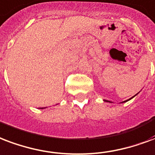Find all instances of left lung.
Wrapping results in <instances>:
<instances>
[{"label":"left lung","mask_w":155,"mask_h":155,"mask_svg":"<svg viewBox=\"0 0 155 155\" xmlns=\"http://www.w3.org/2000/svg\"><path fill=\"white\" fill-rule=\"evenodd\" d=\"M135 96H136V95H135ZM135 96H133V97H135ZM133 97H131V98H129V99H128V100H126V101H123V102H126V101H129V100H131V99L133 98ZM105 101H106V100H105ZM109 102H110V101H109Z\"/></svg>","instance_id":"obj_1"}]
</instances>
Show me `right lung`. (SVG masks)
Wrapping results in <instances>:
<instances>
[{"label": "right lung", "mask_w": 155, "mask_h": 155, "mask_svg": "<svg viewBox=\"0 0 155 155\" xmlns=\"http://www.w3.org/2000/svg\"><path fill=\"white\" fill-rule=\"evenodd\" d=\"M41 109H44V108H41Z\"/></svg>", "instance_id": "add662e5"}]
</instances>
